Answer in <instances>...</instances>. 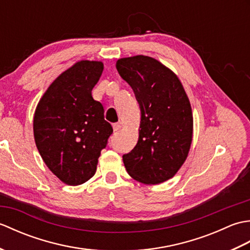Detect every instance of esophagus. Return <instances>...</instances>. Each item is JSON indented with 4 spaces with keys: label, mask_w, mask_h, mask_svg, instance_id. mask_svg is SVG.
<instances>
[{
    "label": "esophagus",
    "mask_w": 250,
    "mask_h": 250,
    "mask_svg": "<svg viewBox=\"0 0 250 250\" xmlns=\"http://www.w3.org/2000/svg\"><path fill=\"white\" fill-rule=\"evenodd\" d=\"M120 128H121V125H120V124H114V125H113V129H114L115 132L119 131Z\"/></svg>",
    "instance_id": "obj_1"
}]
</instances>
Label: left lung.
Wrapping results in <instances>:
<instances>
[{
  "mask_svg": "<svg viewBox=\"0 0 250 250\" xmlns=\"http://www.w3.org/2000/svg\"><path fill=\"white\" fill-rule=\"evenodd\" d=\"M116 68L141 109L139 141L122 156L126 172L146 185L166 182L183 166L192 142L189 99L178 77L153 58H122Z\"/></svg>",
  "mask_w": 250,
  "mask_h": 250,
  "instance_id": "8db88e82",
  "label": "left lung"
}]
</instances>
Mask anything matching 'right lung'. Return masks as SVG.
<instances>
[{"label": "right lung", "instance_id": "obj_1", "mask_svg": "<svg viewBox=\"0 0 250 250\" xmlns=\"http://www.w3.org/2000/svg\"><path fill=\"white\" fill-rule=\"evenodd\" d=\"M102 72V62L79 61L56 78L37 104L36 147L46 166L66 185H82L93 176L101 150L113 133L103 105L91 94Z\"/></svg>", "mask_w": 250, "mask_h": 250}]
</instances>
